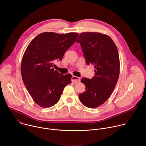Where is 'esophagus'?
<instances>
[{
    "instance_id": "34e87169",
    "label": "esophagus",
    "mask_w": 146,
    "mask_h": 146,
    "mask_svg": "<svg viewBox=\"0 0 146 146\" xmlns=\"http://www.w3.org/2000/svg\"><path fill=\"white\" fill-rule=\"evenodd\" d=\"M72 82L74 83V84H77V83H78L80 81V78L78 77L73 76L72 77Z\"/></svg>"
}]
</instances>
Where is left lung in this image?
<instances>
[{
	"instance_id": "1",
	"label": "left lung",
	"mask_w": 146,
	"mask_h": 146,
	"mask_svg": "<svg viewBox=\"0 0 146 146\" xmlns=\"http://www.w3.org/2000/svg\"><path fill=\"white\" fill-rule=\"evenodd\" d=\"M86 63L95 68L91 79L82 78L85 91L80 94L81 103L96 108L105 103L112 94L119 77V59L117 46L108 35L97 32H83L77 39Z\"/></svg>"
}]
</instances>
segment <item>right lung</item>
Listing matches in <instances>:
<instances>
[{
    "label": "right lung",
    "mask_w": 146,
    "mask_h": 146,
    "mask_svg": "<svg viewBox=\"0 0 146 146\" xmlns=\"http://www.w3.org/2000/svg\"><path fill=\"white\" fill-rule=\"evenodd\" d=\"M78 33L58 34L44 32L29 44L24 54L21 72L24 84L35 102L50 108L59 101L72 76L60 74L53 68L54 60H61L76 40Z\"/></svg>",
    "instance_id": "add662e5"
}]
</instances>
